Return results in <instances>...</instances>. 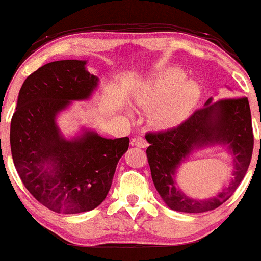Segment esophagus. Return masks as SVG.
Masks as SVG:
<instances>
[{
  "mask_svg": "<svg viewBox=\"0 0 261 261\" xmlns=\"http://www.w3.org/2000/svg\"><path fill=\"white\" fill-rule=\"evenodd\" d=\"M131 144H133L134 146H136V147H140V148H146L148 146L147 141H146L144 137H141V136L134 137V139L131 140Z\"/></svg>",
  "mask_w": 261,
  "mask_h": 261,
  "instance_id": "34e87169",
  "label": "esophagus"
}]
</instances>
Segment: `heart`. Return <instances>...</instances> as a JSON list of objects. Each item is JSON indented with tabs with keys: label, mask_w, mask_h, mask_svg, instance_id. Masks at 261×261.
<instances>
[{
	"label": "heart",
	"mask_w": 261,
	"mask_h": 261,
	"mask_svg": "<svg viewBox=\"0 0 261 261\" xmlns=\"http://www.w3.org/2000/svg\"><path fill=\"white\" fill-rule=\"evenodd\" d=\"M200 95L199 85L186 79L178 68H166L145 80L133 93L136 105L148 109V121L157 128L181 124L192 113Z\"/></svg>",
	"instance_id": "b5f03b06"
}]
</instances>
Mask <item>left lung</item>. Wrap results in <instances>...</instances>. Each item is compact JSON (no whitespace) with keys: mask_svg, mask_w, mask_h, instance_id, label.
<instances>
[{"mask_svg":"<svg viewBox=\"0 0 261 261\" xmlns=\"http://www.w3.org/2000/svg\"><path fill=\"white\" fill-rule=\"evenodd\" d=\"M146 140L150 144L146 153L153 185L167 207L183 213L216 210L230 198L250 165L254 135L248 98L217 102L210 98L181 125L147 134ZM214 145H223L231 156V181L211 199H192L176 185V171L196 150Z\"/></svg>","mask_w":261,"mask_h":261,"instance_id":"1","label":"left lung"}]
</instances>
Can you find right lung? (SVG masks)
Returning a JSON list of instances; mask_svg holds the SVG:
<instances>
[{
  "label": "right lung",
  "instance_id": "1",
  "mask_svg": "<svg viewBox=\"0 0 261 261\" xmlns=\"http://www.w3.org/2000/svg\"><path fill=\"white\" fill-rule=\"evenodd\" d=\"M87 61L43 65L24 80L11 120V152L24 187L48 210L76 214L107 198L128 137L107 139L91 128L65 137L57 124L73 101L91 98L99 78Z\"/></svg>",
  "mask_w": 261,
  "mask_h": 261
}]
</instances>
